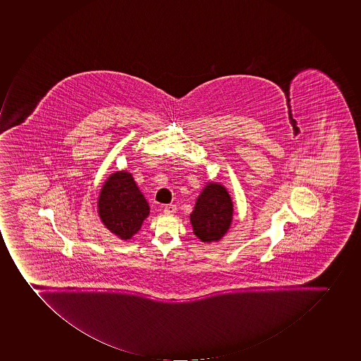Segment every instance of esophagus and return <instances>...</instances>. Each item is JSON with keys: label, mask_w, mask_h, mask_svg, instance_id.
<instances>
[{"label": "esophagus", "mask_w": 361, "mask_h": 361, "mask_svg": "<svg viewBox=\"0 0 361 361\" xmlns=\"http://www.w3.org/2000/svg\"><path fill=\"white\" fill-rule=\"evenodd\" d=\"M176 212V206L175 204H166L164 207V212L166 215H173Z\"/></svg>", "instance_id": "1"}]
</instances>
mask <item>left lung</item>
I'll return each mask as SVG.
<instances>
[{"instance_id":"8db88e82","label":"left lung","mask_w":361,"mask_h":361,"mask_svg":"<svg viewBox=\"0 0 361 361\" xmlns=\"http://www.w3.org/2000/svg\"><path fill=\"white\" fill-rule=\"evenodd\" d=\"M233 217V202L228 190L219 183H208L190 215L193 233L202 243H214L225 235Z\"/></svg>"}]
</instances>
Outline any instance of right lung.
Here are the masks:
<instances>
[{
  "instance_id": "add662e5",
  "label": "right lung",
  "mask_w": 361,
  "mask_h": 361,
  "mask_svg": "<svg viewBox=\"0 0 361 361\" xmlns=\"http://www.w3.org/2000/svg\"><path fill=\"white\" fill-rule=\"evenodd\" d=\"M103 224L121 240H129L142 228L149 207L128 171H116L104 183L98 197Z\"/></svg>"
}]
</instances>
